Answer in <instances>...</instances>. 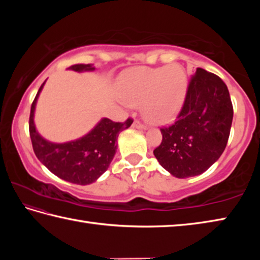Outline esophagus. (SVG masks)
I'll return each instance as SVG.
<instances>
[{"label":"esophagus","instance_id":"34e87169","mask_svg":"<svg viewBox=\"0 0 260 260\" xmlns=\"http://www.w3.org/2000/svg\"><path fill=\"white\" fill-rule=\"evenodd\" d=\"M133 127H134V128H138V129H144V128H146V125L142 124V122H141L140 120L136 119L133 122Z\"/></svg>","mask_w":260,"mask_h":260}]
</instances>
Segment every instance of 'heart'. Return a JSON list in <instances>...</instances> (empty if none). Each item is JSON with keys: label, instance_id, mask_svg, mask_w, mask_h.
I'll return each instance as SVG.
<instances>
[{"label": "heart", "instance_id": "b5f03b06", "mask_svg": "<svg viewBox=\"0 0 260 260\" xmlns=\"http://www.w3.org/2000/svg\"><path fill=\"white\" fill-rule=\"evenodd\" d=\"M186 74L180 65L135 68L120 78V89L131 105L143 104L144 118L152 124H167L177 116L186 95Z\"/></svg>", "mask_w": 260, "mask_h": 260}]
</instances>
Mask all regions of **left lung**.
I'll list each match as a JSON object with an SVG mask.
<instances>
[{"label":"left lung","instance_id":"obj_1","mask_svg":"<svg viewBox=\"0 0 260 260\" xmlns=\"http://www.w3.org/2000/svg\"><path fill=\"white\" fill-rule=\"evenodd\" d=\"M233 114L226 83L199 68L189 79L177 120L160 128L162 140L153 155L174 177L202 174L225 150Z\"/></svg>","mask_w":260,"mask_h":260}]
</instances>
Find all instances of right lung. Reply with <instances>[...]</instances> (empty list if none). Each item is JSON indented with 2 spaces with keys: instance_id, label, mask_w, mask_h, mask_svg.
<instances>
[{
  "instance_id": "right-lung-1",
  "label": "right lung",
  "mask_w": 260,
  "mask_h": 260,
  "mask_svg": "<svg viewBox=\"0 0 260 260\" xmlns=\"http://www.w3.org/2000/svg\"><path fill=\"white\" fill-rule=\"evenodd\" d=\"M73 71H93L90 64H74L69 68ZM42 83L30 107L29 136L35 156L51 173L77 184H89L98 180L108 170L117 150L116 141L121 131L132 125L128 118L124 122H114L103 118L89 133L83 138L68 143H51L41 138L35 129L33 117L38 96Z\"/></svg>"
}]
</instances>
